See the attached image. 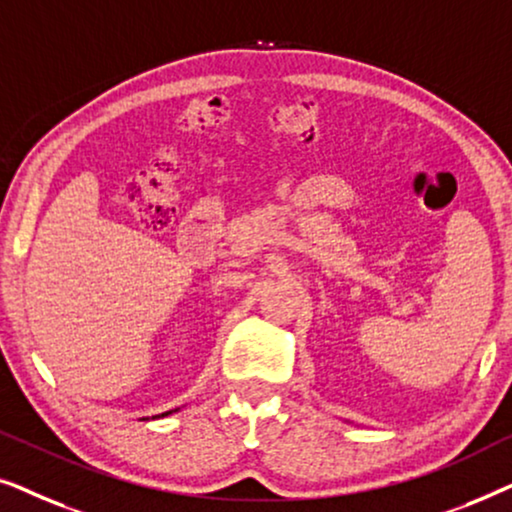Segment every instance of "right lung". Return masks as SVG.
<instances>
[{
  "mask_svg": "<svg viewBox=\"0 0 512 512\" xmlns=\"http://www.w3.org/2000/svg\"><path fill=\"white\" fill-rule=\"evenodd\" d=\"M172 412H174V410H170V412H163V415H156V417H165V415H172ZM156 417H153V419H156Z\"/></svg>",
  "mask_w": 512,
  "mask_h": 512,
  "instance_id": "1",
  "label": "right lung"
}]
</instances>
